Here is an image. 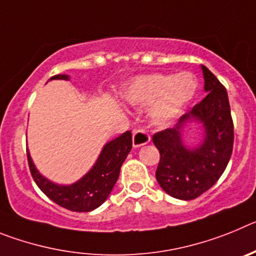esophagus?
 I'll return each mask as SVG.
<instances>
[{"mask_svg":"<svg viewBox=\"0 0 256 256\" xmlns=\"http://www.w3.org/2000/svg\"><path fill=\"white\" fill-rule=\"evenodd\" d=\"M133 146L134 148H140V146H144V144H148L150 142V134L144 128H138L133 132Z\"/></svg>","mask_w":256,"mask_h":256,"instance_id":"34e87169","label":"esophagus"}]
</instances>
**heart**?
<instances>
[{"instance_id": "obj_1", "label": "heart", "mask_w": 256, "mask_h": 256, "mask_svg": "<svg viewBox=\"0 0 256 256\" xmlns=\"http://www.w3.org/2000/svg\"><path fill=\"white\" fill-rule=\"evenodd\" d=\"M198 90L196 79L188 73H155L136 78L124 91V97L132 105L154 104L151 118L155 123L164 124L177 116L194 98Z\"/></svg>"}]
</instances>
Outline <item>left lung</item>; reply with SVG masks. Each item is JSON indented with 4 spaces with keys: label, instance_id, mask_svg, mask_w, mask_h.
Masks as SVG:
<instances>
[{
    "label": "left lung",
    "instance_id": "1",
    "mask_svg": "<svg viewBox=\"0 0 256 256\" xmlns=\"http://www.w3.org/2000/svg\"><path fill=\"white\" fill-rule=\"evenodd\" d=\"M206 97L183 115L173 128L155 133L152 142L160 152L156 180L168 195L194 200L216 183L234 150V120L226 87L202 65ZM195 118L204 124L206 140L195 150L182 144V124Z\"/></svg>",
    "mask_w": 256,
    "mask_h": 256
}]
</instances>
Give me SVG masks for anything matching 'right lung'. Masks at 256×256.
<instances>
[{
    "mask_svg": "<svg viewBox=\"0 0 256 256\" xmlns=\"http://www.w3.org/2000/svg\"><path fill=\"white\" fill-rule=\"evenodd\" d=\"M51 79H65L68 76H54ZM132 148V133L130 130L124 132L118 138L108 142L104 148L100 158L94 164V168L80 180L70 186H58L42 177L36 166L33 165L29 152L28 164L30 174L37 186L44 195L60 205L72 212H91L100 206L104 201L110 195L112 187L116 183L122 164L126 160V155Z\"/></svg>",
    "mask_w": 256,
    "mask_h": 256,
    "instance_id": "add662e5",
    "label": "right lung"
}]
</instances>
